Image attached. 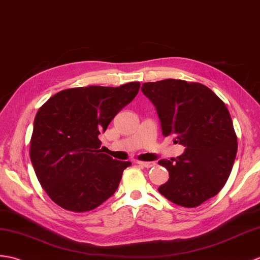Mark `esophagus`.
Returning a JSON list of instances; mask_svg holds the SVG:
<instances>
[{
  "instance_id": "obj_1",
  "label": "esophagus",
  "mask_w": 260,
  "mask_h": 260,
  "mask_svg": "<svg viewBox=\"0 0 260 260\" xmlns=\"http://www.w3.org/2000/svg\"><path fill=\"white\" fill-rule=\"evenodd\" d=\"M137 164L142 166V167H146V168H151V167L155 166V162H149V161H148V162H147V161H146V162H145V161H138Z\"/></svg>"
}]
</instances>
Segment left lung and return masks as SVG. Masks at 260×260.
<instances>
[{"label": "left lung", "mask_w": 260, "mask_h": 260, "mask_svg": "<svg viewBox=\"0 0 260 260\" xmlns=\"http://www.w3.org/2000/svg\"><path fill=\"white\" fill-rule=\"evenodd\" d=\"M141 90L155 107L162 135L186 148L175 162H158L169 171L159 192L176 205L197 207L220 191L233 169L237 137L228 109L201 83L167 79Z\"/></svg>", "instance_id": "left-lung-1"}]
</instances>
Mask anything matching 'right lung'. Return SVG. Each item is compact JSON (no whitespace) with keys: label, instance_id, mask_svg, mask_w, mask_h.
I'll use <instances>...</instances> for the list:
<instances>
[{"label":"right lung","instance_id":"right-lung-1","mask_svg":"<svg viewBox=\"0 0 260 260\" xmlns=\"http://www.w3.org/2000/svg\"><path fill=\"white\" fill-rule=\"evenodd\" d=\"M139 82L57 92L39 109L30 157L38 180L63 209L84 212L113 196L130 161L102 153L98 136L135 99Z\"/></svg>","mask_w":260,"mask_h":260}]
</instances>
